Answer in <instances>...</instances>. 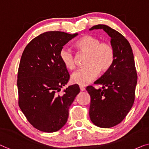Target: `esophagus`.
<instances>
[{"mask_svg": "<svg viewBox=\"0 0 149 149\" xmlns=\"http://www.w3.org/2000/svg\"><path fill=\"white\" fill-rule=\"evenodd\" d=\"M79 89H80L81 92H83V91L85 90V88H84V86H79Z\"/></svg>", "mask_w": 149, "mask_h": 149, "instance_id": "esophagus-1", "label": "esophagus"}]
</instances>
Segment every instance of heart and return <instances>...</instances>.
Returning <instances> with one entry per match:
<instances>
[{
  "instance_id": "heart-1",
  "label": "heart",
  "mask_w": 149,
  "mask_h": 149,
  "mask_svg": "<svg viewBox=\"0 0 149 149\" xmlns=\"http://www.w3.org/2000/svg\"><path fill=\"white\" fill-rule=\"evenodd\" d=\"M75 46L81 52L88 53L85 68L73 73L71 81L73 84L86 86L98 76L100 70L106 72L112 67L115 59V52L112 45L108 42L92 35H84L75 42ZM59 58L68 70L75 68V57L70 49L63 47L59 52Z\"/></svg>"
}]
</instances>
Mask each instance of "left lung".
Segmentation results:
<instances>
[{"mask_svg": "<svg viewBox=\"0 0 149 149\" xmlns=\"http://www.w3.org/2000/svg\"><path fill=\"white\" fill-rule=\"evenodd\" d=\"M103 29L111 37L115 59L112 67L94 82L102 87L86 88L91 97L89 115L96 126L111 128L123 120L134 104L136 70L131 46L123 35L105 25L90 29Z\"/></svg>", "mask_w": 149, "mask_h": 149, "instance_id": "left-lung-1", "label": "left lung"}]
</instances>
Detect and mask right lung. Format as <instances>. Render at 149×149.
I'll return each mask as SVG.
<instances>
[{
    "mask_svg": "<svg viewBox=\"0 0 149 149\" xmlns=\"http://www.w3.org/2000/svg\"><path fill=\"white\" fill-rule=\"evenodd\" d=\"M78 35L48 31L31 40L20 61L17 75L19 106L33 127L53 132L68 120L69 108L80 89L77 84L59 92L70 79L59 52Z\"/></svg>",
    "mask_w": 149,
    "mask_h": 149,
    "instance_id": "obj_1",
    "label": "right lung"
}]
</instances>
